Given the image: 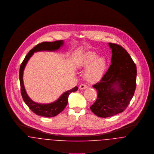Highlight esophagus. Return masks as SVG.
Instances as JSON below:
<instances>
[{
    "label": "esophagus",
    "instance_id": "obj_1",
    "mask_svg": "<svg viewBox=\"0 0 154 154\" xmlns=\"http://www.w3.org/2000/svg\"><path fill=\"white\" fill-rule=\"evenodd\" d=\"M88 88V87L85 85V84H81L80 86H79V89H84L85 88Z\"/></svg>",
    "mask_w": 154,
    "mask_h": 154
}]
</instances>
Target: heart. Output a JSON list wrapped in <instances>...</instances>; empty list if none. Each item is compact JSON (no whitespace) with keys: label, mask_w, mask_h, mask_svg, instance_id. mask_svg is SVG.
Segmentation results:
<instances>
[{"label":"heart","mask_w":154,"mask_h":154,"mask_svg":"<svg viewBox=\"0 0 154 154\" xmlns=\"http://www.w3.org/2000/svg\"><path fill=\"white\" fill-rule=\"evenodd\" d=\"M107 60L104 57L89 51L85 53L78 61L77 66L81 69H86L84 77L89 83L94 84L100 81L106 74L107 69Z\"/></svg>","instance_id":"obj_1"}]
</instances>
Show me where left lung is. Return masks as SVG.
<instances>
[{"label":"left lung","instance_id":"obj_1","mask_svg":"<svg viewBox=\"0 0 154 154\" xmlns=\"http://www.w3.org/2000/svg\"><path fill=\"white\" fill-rule=\"evenodd\" d=\"M111 65L102 79L93 85L97 91L91 110L97 116L108 117L123 112L133 97L136 85V66L121 45L109 43Z\"/></svg>","mask_w":154,"mask_h":154}]
</instances>
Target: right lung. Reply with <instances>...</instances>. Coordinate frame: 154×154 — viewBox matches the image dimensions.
<instances>
[{"instance_id": "1", "label": "right lung", "mask_w": 154, "mask_h": 154, "mask_svg": "<svg viewBox=\"0 0 154 154\" xmlns=\"http://www.w3.org/2000/svg\"><path fill=\"white\" fill-rule=\"evenodd\" d=\"M64 44L63 40L55 41L54 42H43L37 44L25 56L20 69V81L21 85V92L22 98L25 103L29 109L38 116L46 117H52L57 116L66 107L68 101V97L72 92H75L78 88L75 87L65 92L56 101L49 104H40L33 101L27 95L23 82V73L25 67L33 54L41 51H54L59 50Z\"/></svg>"}]
</instances>
